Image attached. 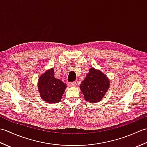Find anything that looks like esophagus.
Here are the masks:
<instances>
[{
	"label": "esophagus",
	"instance_id": "esophagus-1",
	"mask_svg": "<svg viewBox=\"0 0 147 147\" xmlns=\"http://www.w3.org/2000/svg\"><path fill=\"white\" fill-rule=\"evenodd\" d=\"M68 85H69V86H70V87L74 86L76 85V82H71V83L68 84Z\"/></svg>",
	"mask_w": 147,
	"mask_h": 147
}]
</instances>
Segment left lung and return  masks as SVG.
Here are the masks:
<instances>
[{
  "label": "left lung",
  "instance_id": "1",
  "mask_svg": "<svg viewBox=\"0 0 147 147\" xmlns=\"http://www.w3.org/2000/svg\"><path fill=\"white\" fill-rule=\"evenodd\" d=\"M109 85L107 77L100 71L92 67L80 85V89L86 101L96 103L102 100Z\"/></svg>",
  "mask_w": 147,
  "mask_h": 147
}]
</instances>
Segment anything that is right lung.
Here are the masks:
<instances>
[{
	"mask_svg": "<svg viewBox=\"0 0 147 147\" xmlns=\"http://www.w3.org/2000/svg\"><path fill=\"white\" fill-rule=\"evenodd\" d=\"M38 88L43 101L56 104L61 101L66 85L61 80L55 78L54 70L52 68L40 77Z\"/></svg>",
	"mask_w": 147,
	"mask_h": 147,
	"instance_id": "1",
	"label": "right lung"
}]
</instances>
